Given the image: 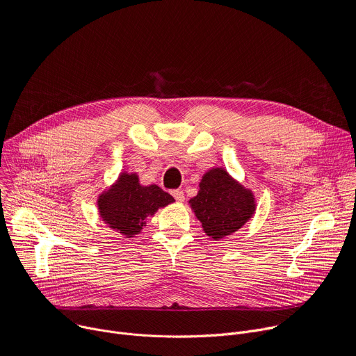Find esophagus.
Instances as JSON below:
<instances>
[{
	"mask_svg": "<svg viewBox=\"0 0 356 356\" xmlns=\"http://www.w3.org/2000/svg\"><path fill=\"white\" fill-rule=\"evenodd\" d=\"M172 194H173V197L176 198L177 202H183L184 201V193L181 190H175V191H172Z\"/></svg>",
	"mask_w": 356,
	"mask_h": 356,
	"instance_id": "1",
	"label": "esophagus"
}]
</instances>
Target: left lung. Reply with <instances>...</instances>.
I'll use <instances>...</instances> for the list:
<instances>
[{"instance_id": "1", "label": "left lung", "mask_w": 356, "mask_h": 356, "mask_svg": "<svg viewBox=\"0 0 356 356\" xmlns=\"http://www.w3.org/2000/svg\"><path fill=\"white\" fill-rule=\"evenodd\" d=\"M188 204L202 231L214 241L236 232L257 211L255 194L224 168H211L202 175L198 193Z\"/></svg>"}]
</instances>
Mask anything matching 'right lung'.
I'll return each mask as SVG.
<instances>
[{"instance_id":"obj_1","label":"right lung","mask_w":356,"mask_h":356,"mask_svg":"<svg viewBox=\"0 0 356 356\" xmlns=\"http://www.w3.org/2000/svg\"><path fill=\"white\" fill-rule=\"evenodd\" d=\"M175 202V198L156 184L143 186L134 172H121L118 179L97 197L99 218L125 238L138 235L146 218L159 209Z\"/></svg>"}]
</instances>
